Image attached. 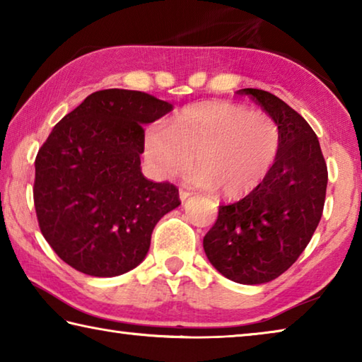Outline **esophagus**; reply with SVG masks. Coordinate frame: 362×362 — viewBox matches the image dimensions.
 <instances>
[{
  "instance_id": "esophagus-1",
  "label": "esophagus",
  "mask_w": 362,
  "mask_h": 362,
  "mask_svg": "<svg viewBox=\"0 0 362 362\" xmlns=\"http://www.w3.org/2000/svg\"><path fill=\"white\" fill-rule=\"evenodd\" d=\"M179 194H180V199H182V201H187V199L189 198V196H192L193 193H192V192H189V189H183V188H180V192H179Z\"/></svg>"
}]
</instances>
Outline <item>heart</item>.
<instances>
[{
	"instance_id": "1",
	"label": "heart",
	"mask_w": 362,
	"mask_h": 362,
	"mask_svg": "<svg viewBox=\"0 0 362 362\" xmlns=\"http://www.w3.org/2000/svg\"><path fill=\"white\" fill-rule=\"evenodd\" d=\"M279 150L276 122L262 112L230 102L194 103L170 126L145 132V158L158 179H174L198 168L193 180L223 196L246 194L265 179Z\"/></svg>"
}]
</instances>
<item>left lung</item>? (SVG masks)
I'll return each mask as SVG.
<instances>
[{
    "instance_id": "8db88e82",
    "label": "left lung",
    "mask_w": 362,
    "mask_h": 362,
    "mask_svg": "<svg viewBox=\"0 0 362 362\" xmlns=\"http://www.w3.org/2000/svg\"><path fill=\"white\" fill-rule=\"evenodd\" d=\"M276 122L279 150L272 169L243 199L218 206L206 233L207 259L225 278L263 284L289 269L320 223L327 166L308 122L286 102L262 89H240Z\"/></svg>"
}]
</instances>
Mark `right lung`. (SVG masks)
Masks as SVG:
<instances>
[{
  "label": "right lung",
  "instance_id": "add662e5",
  "mask_svg": "<svg viewBox=\"0 0 362 362\" xmlns=\"http://www.w3.org/2000/svg\"><path fill=\"white\" fill-rule=\"evenodd\" d=\"M173 105L140 90L103 89L65 115L35 159L40 230L60 259L89 276L112 278L145 259L179 189L140 169L144 124Z\"/></svg>",
  "mask_w": 362,
  "mask_h": 362
}]
</instances>
